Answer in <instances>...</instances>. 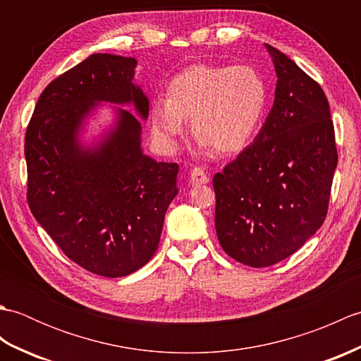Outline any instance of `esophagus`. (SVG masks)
<instances>
[{
  "label": "esophagus",
  "mask_w": 361,
  "mask_h": 361,
  "mask_svg": "<svg viewBox=\"0 0 361 361\" xmlns=\"http://www.w3.org/2000/svg\"><path fill=\"white\" fill-rule=\"evenodd\" d=\"M209 181V176L206 175V172L200 167H194L190 171V183L192 185H206Z\"/></svg>",
  "instance_id": "1"
}]
</instances>
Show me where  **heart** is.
I'll list each match as a JSON object with an SVG mask.
<instances>
[{
  "label": "heart",
  "instance_id": "heart-1",
  "mask_svg": "<svg viewBox=\"0 0 361 361\" xmlns=\"http://www.w3.org/2000/svg\"><path fill=\"white\" fill-rule=\"evenodd\" d=\"M268 96L264 75L250 65H192L167 83V97L152 102L153 137L173 150L192 118V132L204 149L240 152L262 124Z\"/></svg>",
  "mask_w": 361,
  "mask_h": 361
}]
</instances>
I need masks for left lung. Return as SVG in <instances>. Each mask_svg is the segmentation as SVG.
Segmentation results:
<instances>
[{
    "mask_svg": "<svg viewBox=\"0 0 361 361\" xmlns=\"http://www.w3.org/2000/svg\"><path fill=\"white\" fill-rule=\"evenodd\" d=\"M265 46L278 75L274 104L256 140L212 178L221 248L255 268L287 259L321 228L338 163L323 88Z\"/></svg>",
    "mask_w": 361,
    "mask_h": 361,
    "instance_id": "obj_1",
    "label": "left lung"
}]
</instances>
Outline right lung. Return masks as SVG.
Wrapping results in <instances>:
<instances>
[{"label":"right lung","mask_w":361,"mask_h":361,"mask_svg":"<svg viewBox=\"0 0 361 361\" xmlns=\"http://www.w3.org/2000/svg\"><path fill=\"white\" fill-rule=\"evenodd\" d=\"M136 63L93 54L59 75L38 97L25 137L30 212L73 262L105 278L149 262L178 194V164L144 155L141 121L130 111L116 109L99 142H80L99 102L133 104L147 119L149 99L133 83Z\"/></svg>","instance_id":"obj_1"}]
</instances>
